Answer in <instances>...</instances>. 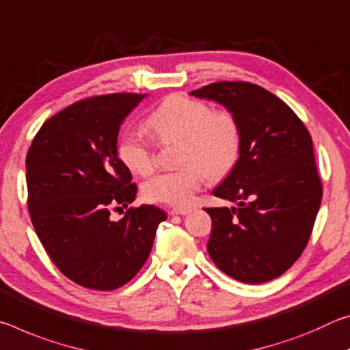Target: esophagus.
<instances>
[{
	"label": "esophagus",
	"mask_w": 350,
	"mask_h": 350,
	"mask_svg": "<svg viewBox=\"0 0 350 350\" xmlns=\"http://www.w3.org/2000/svg\"><path fill=\"white\" fill-rule=\"evenodd\" d=\"M191 213H192L191 208H172L169 211L170 215H187V214H191Z\"/></svg>",
	"instance_id": "esophagus-1"
}]
</instances>
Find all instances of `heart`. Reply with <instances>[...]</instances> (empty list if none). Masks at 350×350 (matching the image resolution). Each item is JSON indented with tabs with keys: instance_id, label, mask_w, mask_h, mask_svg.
<instances>
[{
	"instance_id": "obj_1",
	"label": "heart",
	"mask_w": 350,
	"mask_h": 350,
	"mask_svg": "<svg viewBox=\"0 0 350 350\" xmlns=\"http://www.w3.org/2000/svg\"><path fill=\"white\" fill-rule=\"evenodd\" d=\"M158 141L178 139L176 163L180 167L161 172L144 185L150 202L185 208L206 180H219L236 165L242 133L236 116L228 110H213L209 104L193 97L170 96L146 121ZM118 157L136 175H148L157 163L150 141L139 133L122 135Z\"/></svg>"
}]
</instances>
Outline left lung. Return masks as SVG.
<instances>
[{
	"mask_svg": "<svg viewBox=\"0 0 350 350\" xmlns=\"http://www.w3.org/2000/svg\"><path fill=\"white\" fill-rule=\"evenodd\" d=\"M213 99L240 125V157L214 196L237 208H208L211 259L245 284L279 278L299 259L323 198L312 136L291 108L250 82H215L191 93Z\"/></svg>",
	"mask_w": 350,
	"mask_h": 350,
	"instance_id": "obj_1",
	"label": "left lung"
}]
</instances>
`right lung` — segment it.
I'll list each match as a JSON object with an SVG mask.
<instances>
[{"label":"right lung","mask_w":350,"mask_h":350,"mask_svg":"<svg viewBox=\"0 0 350 350\" xmlns=\"http://www.w3.org/2000/svg\"><path fill=\"white\" fill-rule=\"evenodd\" d=\"M146 96H93L66 107L42 125L26 157L27 209L40 242L68 279L91 290L133 279L167 219L152 204L129 208L118 221L110 217L136 197L118 135Z\"/></svg>","instance_id":"obj_1"}]
</instances>
